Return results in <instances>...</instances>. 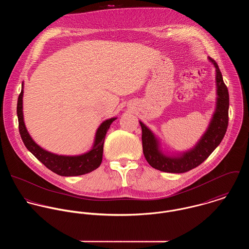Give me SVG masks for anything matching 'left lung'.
<instances>
[{
    "mask_svg": "<svg viewBox=\"0 0 249 249\" xmlns=\"http://www.w3.org/2000/svg\"><path fill=\"white\" fill-rule=\"evenodd\" d=\"M209 60L215 68L216 107L208 129L194 148L181 153L179 156H167L159 149V142L154 134L140 122L142 152L145 160L152 168L165 173H186L204 162L222 141L228 126L229 94L216 62L210 57Z\"/></svg>",
    "mask_w": 249,
    "mask_h": 249,
    "instance_id": "8db88e82",
    "label": "left lung"
}]
</instances>
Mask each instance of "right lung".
Masks as SVG:
<instances>
[{"instance_id": "1", "label": "right lung", "mask_w": 249, "mask_h": 249, "mask_svg": "<svg viewBox=\"0 0 249 249\" xmlns=\"http://www.w3.org/2000/svg\"><path fill=\"white\" fill-rule=\"evenodd\" d=\"M17 116L19 123V132L26 147L44 164L49 170L61 177H76L93 172L98 169L103 161L104 142L110 124L116 120L111 118L105 121L97 130L96 138L92 149L78 156H63L51 153L40 147L29 134L23 117V90L21 91L17 103Z\"/></svg>"}]
</instances>
